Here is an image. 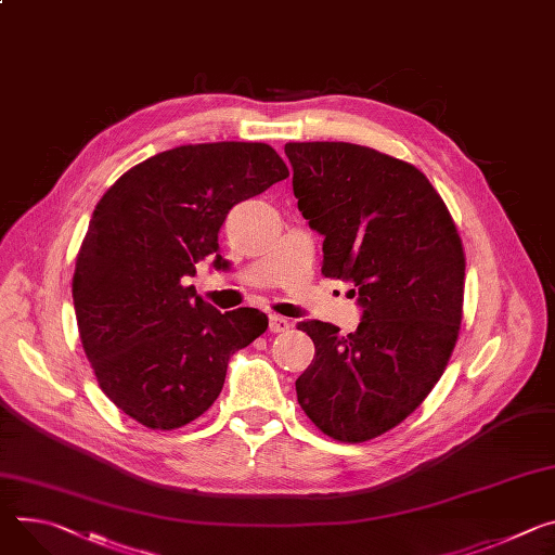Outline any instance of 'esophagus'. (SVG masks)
Here are the masks:
<instances>
[{
    "mask_svg": "<svg viewBox=\"0 0 555 555\" xmlns=\"http://www.w3.org/2000/svg\"><path fill=\"white\" fill-rule=\"evenodd\" d=\"M289 327H292V321L289 319H285V317H270V332H274V334H283V332H289Z\"/></svg>",
    "mask_w": 555,
    "mask_h": 555,
    "instance_id": "esophagus-1",
    "label": "esophagus"
}]
</instances>
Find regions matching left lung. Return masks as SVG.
I'll return each mask as SVG.
<instances>
[{"label": "left lung", "instance_id": "left-lung-1", "mask_svg": "<svg viewBox=\"0 0 555 555\" xmlns=\"http://www.w3.org/2000/svg\"><path fill=\"white\" fill-rule=\"evenodd\" d=\"M292 188L325 236L323 274L359 292L363 321L347 336L323 321L296 396L340 442L372 440L418 410L459 343L465 249L444 201L412 164L345 141L285 143Z\"/></svg>", "mask_w": 555, "mask_h": 555}]
</instances>
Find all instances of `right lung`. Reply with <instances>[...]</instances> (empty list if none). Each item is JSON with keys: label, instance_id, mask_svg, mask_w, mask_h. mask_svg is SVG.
Wrapping results in <instances>:
<instances>
[{"label": "right lung", "instance_id": "1", "mask_svg": "<svg viewBox=\"0 0 555 555\" xmlns=\"http://www.w3.org/2000/svg\"><path fill=\"white\" fill-rule=\"evenodd\" d=\"M289 177L268 143H190L150 157L99 198L73 300L102 391L147 429H179L219 398L228 361L268 330L259 310L221 314L185 276L221 266L228 212Z\"/></svg>", "mask_w": 555, "mask_h": 555}]
</instances>
